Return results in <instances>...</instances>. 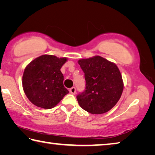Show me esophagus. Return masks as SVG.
Instances as JSON below:
<instances>
[{
    "label": "esophagus",
    "mask_w": 155,
    "mask_h": 155,
    "mask_svg": "<svg viewBox=\"0 0 155 155\" xmlns=\"http://www.w3.org/2000/svg\"><path fill=\"white\" fill-rule=\"evenodd\" d=\"M70 92L72 94H75L76 93V88L74 87H72L70 89Z\"/></svg>",
    "instance_id": "esophagus-1"
}]
</instances>
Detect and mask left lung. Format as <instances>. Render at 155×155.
<instances>
[{
  "label": "left lung",
  "instance_id": "obj_1",
  "mask_svg": "<svg viewBox=\"0 0 155 155\" xmlns=\"http://www.w3.org/2000/svg\"><path fill=\"white\" fill-rule=\"evenodd\" d=\"M78 63L85 78V90L77 96L79 105L92 114L109 111L118 102L124 87L118 68L100 56Z\"/></svg>",
  "mask_w": 155,
  "mask_h": 155
}]
</instances>
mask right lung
Returning a JSON list of instances; mask_svg holds the SVG:
<instances>
[{
    "mask_svg": "<svg viewBox=\"0 0 155 155\" xmlns=\"http://www.w3.org/2000/svg\"><path fill=\"white\" fill-rule=\"evenodd\" d=\"M65 57L44 54L31 61L25 68L22 87L26 96L33 104L48 109L57 105L69 93L64 85L62 65Z\"/></svg>",
    "mask_w": 155,
    "mask_h": 155,
    "instance_id": "right-lung-1",
    "label": "right lung"
}]
</instances>
